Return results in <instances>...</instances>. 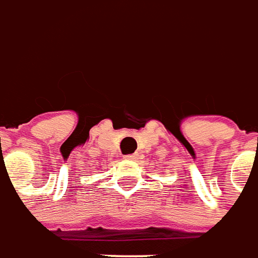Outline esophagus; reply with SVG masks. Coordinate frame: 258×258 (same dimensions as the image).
I'll return each mask as SVG.
<instances>
[{
  "mask_svg": "<svg viewBox=\"0 0 258 258\" xmlns=\"http://www.w3.org/2000/svg\"><path fill=\"white\" fill-rule=\"evenodd\" d=\"M125 160H138V154H127V155H125Z\"/></svg>",
  "mask_w": 258,
  "mask_h": 258,
  "instance_id": "34e87169",
  "label": "esophagus"
}]
</instances>
